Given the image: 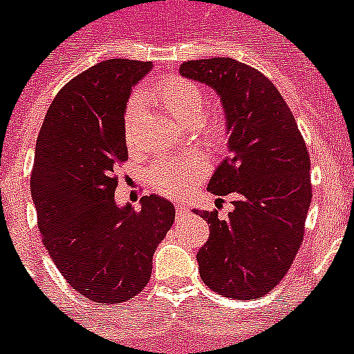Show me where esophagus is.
<instances>
[{
  "mask_svg": "<svg viewBox=\"0 0 354 354\" xmlns=\"http://www.w3.org/2000/svg\"><path fill=\"white\" fill-rule=\"evenodd\" d=\"M189 214H190L189 208L183 207V205H180V203H178V205H176V217H178V219H183V217H187Z\"/></svg>",
  "mask_w": 354,
  "mask_h": 354,
  "instance_id": "1",
  "label": "esophagus"
}]
</instances>
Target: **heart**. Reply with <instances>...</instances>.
<instances>
[{
	"label": "heart",
	"mask_w": 354,
	"mask_h": 354,
	"mask_svg": "<svg viewBox=\"0 0 354 354\" xmlns=\"http://www.w3.org/2000/svg\"><path fill=\"white\" fill-rule=\"evenodd\" d=\"M155 100L162 101L171 115L180 124L192 126L203 115V94L194 84L181 78H167L153 88L151 94ZM142 106V97L133 96L128 103L126 110V135L131 140L135 119L139 115ZM203 135L212 142L223 137V122L219 118H212L210 121L203 122ZM210 164L208 158L201 153H189V155L176 156V158L156 160L147 171V178L158 192L165 196H183L187 194L198 180H201L208 173Z\"/></svg>",
	"instance_id": "obj_1"
}]
</instances>
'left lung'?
I'll use <instances>...</instances> for the list:
<instances>
[{
  "label": "left lung",
  "mask_w": 354,
  "mask_h": 354,
  "mask_svg": "<svg viewBox=\"0 0 354 354\" xmlns=\"http://www.w3.org/2000/svg\"><path fill=\"white\" fill-rule=\"evenodd\" d=\"M180 75L207 85L223 104L230 158L207 189L233 196L228 219L196 210L210 224L198 253L201 279L233 299L266 296L287 274L305 235L312 201L310 156L290 109L253 67L235 58L190 60Z\"/></svg>",
  "instance_id": "left-lung-1"
}]
</instances>
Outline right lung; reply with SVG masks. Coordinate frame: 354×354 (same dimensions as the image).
<instances>
[{"mask_svg": "<svg viewBox=\"0 0 354 354\" xmlns=\"http://www.w3.org/2000/svg\"><path fill=\"white\" fill-rule=\"evenodd\" d=\"M151 67L126 58L92 66L58 92L37 137L30 190L44 248L71 287L103 305L146 287L176 215L155 194L139 212L113 198V169L128 158L126 103Z\"/></svg>", "mask_w": 354, "mask_h": 354, "instance_id": "1", "label": "right lung"}]
</instances>
